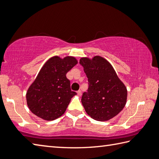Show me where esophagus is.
Masks as SVG:
<instances>
[{
    "label": "esophagus",
    "instance_id": "obj_1",
    "mask_svg": "<svg viewBox=\"0 0 159 159\" xmlns=\"http://www.w3.org/2000/svg\"><path fill=\"white\" fill-rule=\"evenodd\" d=\"M77 94H78V95H79V96H80V95H81V94H82V93H81V90H78L77 91Z\"/></svg>",
    "mask_w": 159,
    "mask_h": 159
}]
</instances>
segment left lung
I'll use <instances>...</instances> for the list:
<instances>
[{
    "label": "left lung",
    "instance_id": "8db88e82",
    "mask_svg": "<svg viewBox=\"0 0 159 159\" xmlns=\"http://www.w3.org/2000/svg\"><path fill=\"white\" fill-rule=\"evenodd\" d=\"M80 64L88 77L89 88L83 93L81 102L87 114L99 121L114 118L127 101V88L106 59L95 56L81 57Z\"/></svg>",
    "mask_w": 159,
    "mask_h": 159
}]
</instances>
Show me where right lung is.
Here are the masks:
<instances>
[{"label": "right lung", "instance_id": "right-lung-1", "mask_svg": "<svg viewBox=\"0 0 159 159\" xmlns=\"http://www.w3.org/2000/svg\"><path fill=\"white\" fill-rule=\"evenodd\" d=\"M78 63L74 57L50 58L40 70L26 92V103L31 111L45 120H53L62 116L71 98V91L66 74Z\"/></svg>", "mask_w": 159, "mask_h": 159}]
</instances>
